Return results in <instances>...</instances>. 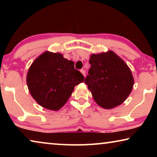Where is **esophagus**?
I'll use <instances>...</instances> for the list:
<instances>
[{
  "label": "esophagus",
  "mask_w": 157,
  "mask_h": 157,
  "mask_svg": "<svg viewBox=\"0 0 157 157\" xmlns=\"http://www.w3.org/2000/svg\"><path fill=\"white\" fill-rule=\"evenodd\" d=\"M80 72L82 73V75H83L85 77V75H86V71H85L84 70V69H81Z\"/></svg>",
  "instance_id": "esophagus-1"
}]
</instances>
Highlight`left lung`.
I'll use <instances>...</instances> for the list:
<instances>
[{"instance_id":"8db88e82","label":"left lung","mask_w":157,"mask_h":157,"mask_svg":"<svg viewBox=\"0 0 157 157\" xmlns=\"http://www.w3.org/2000/svg\"><path fill=\"white\" fill-rule=\"evenodd\" d=\"M84 82L97 104L112 109L122 104L132 91L134 78L124 61L112 51L92 55Z\"/></svg>"}]
</instances>
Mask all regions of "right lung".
<instances>
[{"mask_svg":"<svg viewBox=\"0 0 157 157\" xmlns=\"http://www.w3.org/2000/svg\"><path fill=\"white\" fill-rule=\"evenodd\" d=\"M84 76L73 61L59 53L45 52L29 68L27 84L36 102L48 109H60L72 94L74 87L84 82Z\"/></svg>","mask_w":157,"mask_h":157,"instance_id":"obj_1","label":"right lung"}]
</instances>
